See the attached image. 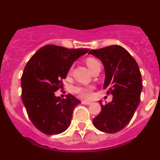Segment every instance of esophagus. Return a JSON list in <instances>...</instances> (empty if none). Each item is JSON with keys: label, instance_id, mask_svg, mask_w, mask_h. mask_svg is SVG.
Here are the masks:
<instances>
[{"label": "esophagus", "instance_id": "34e87169", "mask_svg": "<svg viewBox=\"0 0 160 160\" xmlns=\"http://www.w3.org/2000/svg\"><path fill=\"white\" fill-rule=\"evenodd\" d=\"M82 104H85V105H89V104H91L92 102H89V101L82 100Z\"/></svg>", "mask_w": 160, "mask_h": 160}]
</instances>
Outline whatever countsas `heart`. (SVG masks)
<instances>
[{
	"instance_id": "b5f03b06",
	"label": "heart",
	"mask_w": 160,
	"mask_h": 160,
	"mask_svg": "<svg viewBox=\"0 0 160 160\" xmlns=\"http://www.w3.org/2000/svg\"><path fill=\"white\" fill-rule=\"evenodd\" d=\"M99 64V61L97 60H96L95 58H88L86 59V64L88 67V68L90 69V71L96 65V64ZM72 68H71L70 70H69L68 74L72 73ZM74 92H75L76 94H78L80 97L84 98V99H88L92 96V87H88V86H76L74 88Z\"/></svg>"
}]
</instances>
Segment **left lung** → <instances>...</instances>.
I'll list each match as a JSON object with an SVG mask.
<instances>
[{
  "instance_id": "1",
  "label": "left lung",
  "mask_w": 160,
  "mask_h": 160,
  "mask_svg": "<svg viewBox=\"0 0 160 160\" xmlns=\"http://www.w3.org/2000/svg\"><path fill=\"white\" fill-rule=\"evenodd\" d=\"M89 54L102 61L105 70L103 88L113 95V100L102 105L100 113L92 120L98 130L116 133L133 118L140 102L142 81L138 65L133 57L119 45L92 50Z\"/></svg>"
}]
</instances>
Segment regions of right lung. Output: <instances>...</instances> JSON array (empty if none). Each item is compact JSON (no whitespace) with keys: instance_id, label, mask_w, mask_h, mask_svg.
Instances as JSON below:
<instances>
[{"instance_id":"obj_1","label":"right lung","mask_w":160,"mask_h":160,"mask_svg":"<svg viewBox=\"0 0 160 160\" xmlns=\"http://www.w3.org/2000/svg\"><path fill=\"white\" fill-rule=\"evenodd\" d=\"M88 49H68L56 45L41 47L30 58L22 75V100L30 121L42 133H62L70 125L79 99L71 94L66 99L55 96L63 87L73 63Z\"/></svg>"}]
</instances>
